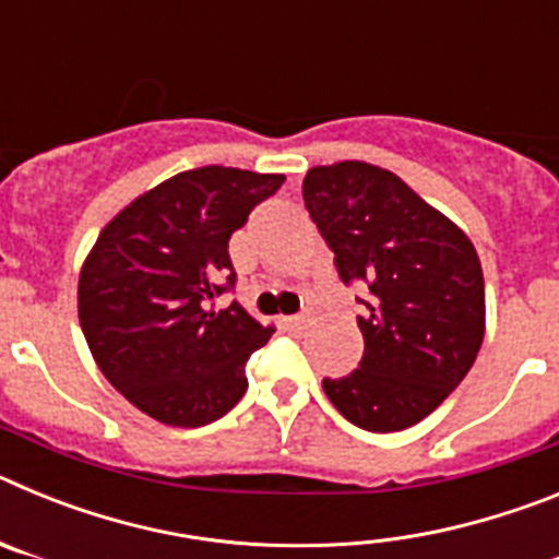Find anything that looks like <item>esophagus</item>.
Masks as SVG:
<instances>
[{
	"label": "esophagus",
	"mask_w": 559,
	"mask_h": 559,
	"mask_svg": "<svg viewBox=\"0 0 559 559\" xmlns=\"http://www.w3.org/2000/svg\"><path fill=\"white\" fill-rule=\"evenodd\" d=\"M305 322H308L305 316H283V324H285V328H288V330H299Z\"/></svg>",
	"instance_id": "obj_1"
}]
</instances>
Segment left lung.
<instances>
[{
  "mask_svg": "<svg viewBox=\"0 0 559 559\" xmlns=\"http://www.w3.org/2000/svg\"><path fill=\"white\" fill-rule=\"evenodd\" d=\"M302 195L341 280L367 288L360 367L324 378V394L364 431L417 426L462 383L481 347L484 274L471 237L369 162L310 167Z\"/></svg>",
  "mask_w": 559,
  "mask_h": 559,
  "instance_id": "1",
  "label": "left lung"
}]
</instances>
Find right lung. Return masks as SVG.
Segmentation results:
<instances>
[{
    "mask_svg": "<svg viewBox=\"0 0 559 559\" xmlns=\"http://www.w3.org/2000/svg\"><path fill=\"white\" fill-rule=\"evenodd\" d=\"M283 173L206 165L142 192L103 226L78 280L92 358L128 403L165 426L215 423L246 394V364L271 338L237 302L229 237Z\"/></svg>",
    "mask_w": 559,
    "mask_h": 559,
    "instance_id": "1",
    "label": "right lung"
}]
</instances>
